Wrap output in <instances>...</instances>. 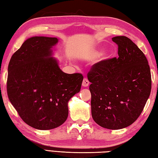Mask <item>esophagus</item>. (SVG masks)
Returning a JSON list of instances; mask_svg holds the SVG:
<instances>
[{"label":"esophagus","instance_id":"esophagus-1","mask_svg":"<svg viewBox=\"0 0 158 158\" xmlns=\"http://www.w3.org/2000/svg\"><path fill=\"white\" fill-rule=\"evenodd\" d=\"M89 80H88L87 79H84V80H83V82H82L83 86L87 87V86H89Z\"/></svg>","mask_w":158,"mask_h":158}]
</instances>
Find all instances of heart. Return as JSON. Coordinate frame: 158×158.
Returning a JSON list of instances; mask_svg holds the SVG:
<instances>
[{
  "instance_id": "b5f03b06",
  "label": "heart",
  "mask_w": 158,
  "mask_h": 158,
  "mask_svg": "<svg viewBox=\"0 0 158 158\" xmlns=\"http://www.w3.org/2000/svg\"><path fill=\"white\" fill-rule=\"evenodd\" d=\"M101 52H102L101 49H96V50L94 51V52H93V54L94 55V56H99V55L100 54ZM109 52H104V53H102L103 59H106V58L109 57Z\"/></svg>"
}]
</instances>
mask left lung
Listing matches in <instances>:
<instances>
[{
	"instance_id": "obj_1",
	"label": "left lung",
	"mask_w": 158,
	"mask_h": 158,
	"mask_svg": "<svg viewBox=\"0 0 158 158\" xmlns=\"http://www.w3.org/2000/svg\"><path fill=\"white\" fill-rule=\"evenodd\" d=\"M112 40L118 46V58L95 63L88 79L94 121L119 130L140 116L151 94V75L145 55L130 38L116 36Z\"/></svg>"
}]
</instances>
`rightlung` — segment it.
Segmentation results:
<instances>
[{"label":"right lung","mask_w":158,"mask_h":158,"mask_svg":"<svg viewBox=\"0 0 158 158\" xmlns=\"http://www.w3.org/2000/svg\"><path fill=\"white\" fill-rule=\"evenodd\" d=\"M57 37L26 40L10 59L7 91L26 124L37 130L59 127L68 116V102L81 90L82 74H67L53 57Z\"/></svg>","instance_id":"1"}]
</instances>
